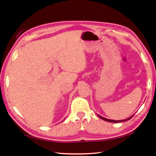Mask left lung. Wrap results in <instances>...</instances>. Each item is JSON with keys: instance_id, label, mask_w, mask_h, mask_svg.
I'll use <instances>...</instances> for the list:
<instances>
[{"instance_id": "1", "label": "left lung", "mask_w": 156, "mask_h": 156, "mask_svg": "<svg viewBox=\"0 0 156 156\" xmlns=\"http://www.w3.org/2000/svg\"><path fill=\"white\" fill-rule=\"evenodd\" d=\"M98 116L100 118V119H103V120H105V121H107V122H113V123H118V122H124V121H127V120H129V119H131L132 117L133 116H133H131V117H129V118H128V119H125V120H110V119H105V118H103V117H102V116H100V115H98Z\"/></svg>"}]
</instances>
